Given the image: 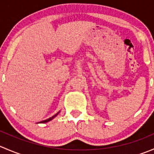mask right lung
Segmentation results:
<instances>
[{
	"instance_id": "1",
	"label": "right lung",
	"mask_w": 154,
	"mask_h": 154,
	"mask_svg": "<svg viewBox=\"0 0 154 154\" xmlns=\"http://www.w3.org/2000/svg\"><path fill=\"white\" fill-rule=\"evenodd\" d=\"M60 111H59L58 112H57V114H55V115H54V116H52V117H51V118H49V119H46V120H44V121H42V122H39V123H47V122H50V121H51V120H53V119H54V118H55L56 117V116H57V115H58L59 114V113H60Z\"/></svg>"
}]
</instances>
